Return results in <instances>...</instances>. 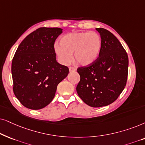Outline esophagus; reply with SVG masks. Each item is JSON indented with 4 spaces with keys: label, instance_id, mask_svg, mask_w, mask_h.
I'll list each match as a JSON object with an SVG mask.
<instances>
[{
    "label": "esophagus",
    "instance_id": "1",
    "mask_svg": "<svg viewBox=\"0 0 145 145\" xmlns=\"http://www.w3.org/2000/svg\"><path fill=\"white\" fill-rule=\"evenodd\" d=\"M69 71H76V68H74V67H69Z\"/></svg>",
    "mask_w": 145,
    "mask_h": 145
}]
</instances>
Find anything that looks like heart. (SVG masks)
Listing matches in <instances>:
<instances>
[{
  "mask_svg": "<svg viewBox=\"0 0 145 145\" xmlns=\"http://www.w3.org/2000/svg\"><path fill=\"white\" fill-rule=\"evenodd\" d=\"M61 44H54V51L59 61L67 65L74 59L82 65L94 62L99 56L102 46L101 38L96 32H75L65 34L61 38Z\"/></svg>",
  "mask_w": 145,
  "mask_h": 145,
  "instance_id": "1",
  "label": "heart"
}]
</instances>
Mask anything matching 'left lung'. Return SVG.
I'll return each instance as SVG.
<instances>
[{"label":"left lung","mask_w":145,"mask_h":145,"mask_svg":"<svg viewBox=\"0 0 145 145\" xmlns=\"http://www.w3.org/2000/svg\"><path fill=\"white\" fill-rule=\"evenodd\" d=\"M96 30L102 40L101 52L94 62L77 69L80 81L76 91L87 105L100 107L113 103L124 89L129 58L124 48L111 32L103 28Z\"/></svg>","instance_id":"left-lung-1"}]
</instances>
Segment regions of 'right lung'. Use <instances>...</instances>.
<instances>
[{"label": "right lung", "instance_id": "add662e5", "mask_svg": "<svg viewBox=\"0 0 145 145\" xmlns=\"http://www.w3.org/2000/svg\"><path fill=\"white\" fill-rule=\"evenodd\" d=\"M62 29L38 28L23 40L12 61L13 91L24 107L37 110L52 101L57 86L69 73L57 62L54 43Z\"/></svg>", "mask_w": 145, "mask_h": 145}]
</instances>
